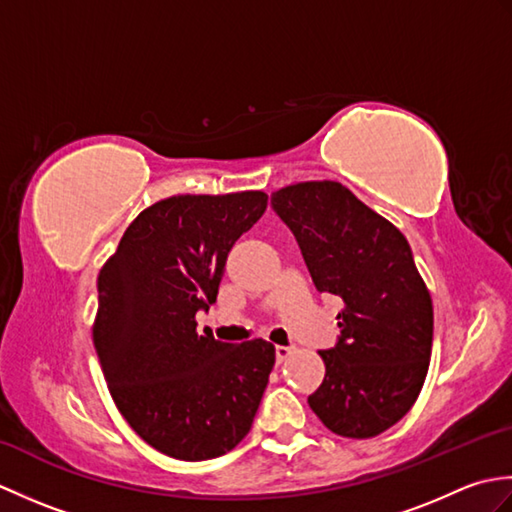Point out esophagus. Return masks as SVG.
<instances>
[{"label": "esophagus", "instance_id": "34e87169", "mask_svg": "<svg viewBox=\"0 0 512 512\" xmlns=\"http://www.w3.org/2000/svg\"><path fill=\"white\" fill-rule=\"evenodd\" d=\"M295 352V347H288V345H277L275 347V356H277V363H284L286 358Z\"/></svg>", "mask_w": 512, "mask_h": 512}]
</instances>
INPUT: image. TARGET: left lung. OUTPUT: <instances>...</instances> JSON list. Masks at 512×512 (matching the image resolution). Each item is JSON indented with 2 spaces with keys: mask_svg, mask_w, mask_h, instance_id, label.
Returning a JSON list of instances; mask_svg holds the SVG:
<instances>
[{
  "mask_svg": "<svg viewBox=\"0 0 512 512\" xmlns=\"http://www.w3.org/2000/svg\"><path fill=\"white\" fill-rule=\"evenodd\" d=\"M319 292L343 299L339 341L308 405L343 438H374L416 402L427 378L433 306L409 242L343 184L299 182L270 195Z\"/></svg>",
  "mask_w": 512,
  "mask_h": 512,
  "instance_id": "left-lung-1",
  "label": "left lung"
}]
</instances>
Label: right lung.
<instances>
[{"mask_svg":"<svg viewBox=\"0 0 512 512\" xmlns=\"http://www.w3.org/2000/svg\"><path fill=\"white\" fill-rule=\"evenodd\" d=\"M268 195H173L127 226L99 275L94 347L118 411L140 438L200 462L250 431L275 365L264 339L222 343L195 332L217 299L233 244Z\"/></svg>","mask_w":512,"mask_h":512,"instance_id":"obj_1","label":"right lung"}]
</instances>
